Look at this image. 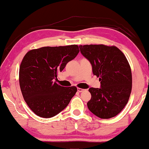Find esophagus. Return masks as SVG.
Here are the masks:
<instances>
[{"label":"esophagus","mask_w":149,"mask_h":149,"mask_svg":"<svg viewBox=\"0 0 149 149\" xmlns=\"http://www.w3.org/2000/svg\"><path fill=\"white\" fill-rule=\"evenodd\" d=\"M77 91L79 92V93H81V92L84 91V89H82V88H77Z\"/></svg>","instance_id":"34e87169"}]
</instances>
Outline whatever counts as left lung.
Returning a JSON list of instances; mask_svg holds the SVG:
<instances>
[{"instance_id":"8db88e82","label":"left lung","mask_w":149,"mask_h":149,"mask_svg":"<svg viewBox=\"0 0 149 149\" xmlns=\"http://www.w3.org/2000/svg\"><path fill=\"white\" fill-rule=\"evenodd\" d=\"M81 53L91 62L93 74L99 77L100 88H91L88 109L101 119L118 115L128 102L132 77L126 57L115 46H79Z\"/></svg>"}]
</instances>
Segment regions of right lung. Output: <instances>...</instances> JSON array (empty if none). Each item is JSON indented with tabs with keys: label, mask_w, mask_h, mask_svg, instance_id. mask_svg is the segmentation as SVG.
I'll return each mask as SVG.
<instances>
[{
	"label": "right lung",
	"mask_w": 149,
	"mask_h": 149,
	"mask_svg": "<svg viewBox=\"0 0 149 149\" xmlns=\"http://www.w3.org/2000/svg\"><path fill=\"white\" fill-rule=\"evenodd\" d=\"M79 52L76 45L45 47L28 51L19 67V81L25 101L38 116L52 117L64 109L77 92L75 86L54 82L58 72Z\"/></svg>",
	"instance_id": "right-lung-1"
}]
</instances>
